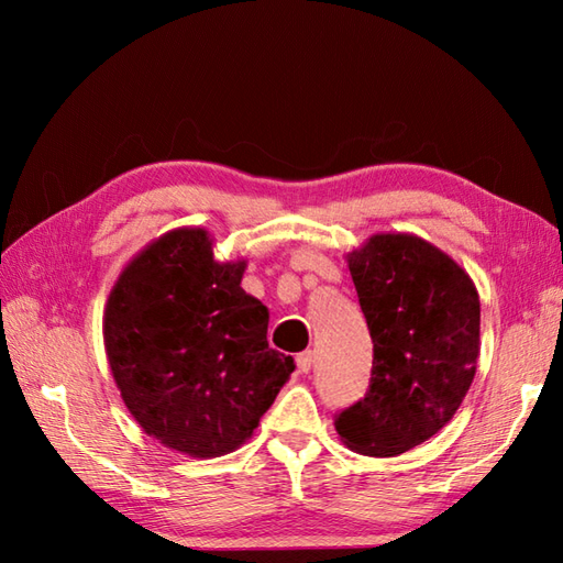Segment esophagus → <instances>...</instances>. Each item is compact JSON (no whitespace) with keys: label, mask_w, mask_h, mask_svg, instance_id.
<instances>
[{"label":"esophagus","mask_w":563,"mask_h":563,"mask_svg":"<svg viewBox=\"0 0 563 563\" xmlns=\"http://www.w3.org/2000/svg\"><path fill=\"white\" fill-rule=\"evenodd\" d=\"M314 365V353L312 351H302L300 355H297V369H300L302 375H307L309 369H312Z\"/></svg>","instance_id":"obj_1"}]
</instances>
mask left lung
Returning <instances> with one entry per match:
<instances>
[{
	"label": "left lung",
	"mask_w": 563,
	"mask_h": 563,
	"mask_svg": "<svg viewBox=\"0 0 563 563\" xmlns=\"http://www.w3.org/2000/svg\"><path fill=\"white\" fill-rule=\"evenodd\" d=\"M373 336L367 394L336 416L351 450L394 457L445 426L479 357V292L457 263L413 234H375L349 254Z\"/></svg>",
	"instance_id": "obj_1"
}]
</instances>
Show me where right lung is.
Returning <instances> with one entry per match:
<instances>
[{"label": "right lung", "instance_id": "add662e5", "mask_svg": "<svg viewBox=\"0 0 563 563\" xmlns=\"http://www.w3.org/2000/svg\"><path fill=\"white\" fill-rule=\"evenodd\" d=\"M244 268L214 261L206 230L181 227L142 249L106 302V355L128 411L190 457L244 445L295 369L268 349V309L242 290Z\"/></svg>", "mask_w": 563, "mask_h": 563}]
</instances>
